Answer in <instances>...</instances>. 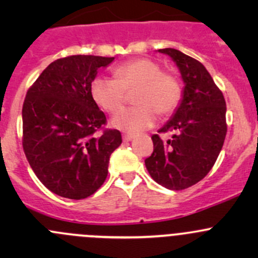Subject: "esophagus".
Instances as JSON below:
<instances>
[{"label":"esophagus","mask_w":258,"mask_h":258,"mask_svg":"<svg viewBox=\"0 0 258 258\" xmlns=\"http://www.w3.org/2000/svg\"><path fill=\"white\" fill-rule=\"evenodd\" d=\"M134 139H135L134 135H123V136H122V140H123L124 142L132 141V140H134Z\"/></svg>","instance_id":"obj_1"}]
</instances>
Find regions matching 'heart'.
Returning <instances> with one entry per match:
<instances>
[{
	"label": "heart",
	"mask_w": 258,
	"mask_h": 258,
	"mask_svg": "<svg viewBox=\"0 0 258 258\" xmlns=\"http://www.w3.org/2000/svg\"><path fill=\"white\" fill-rule=\"evenodd\" d=\"M114 77L97 76L90 87L96 105L106 112H116L125 102V92H133L136 108L118 111L112 117L114 128L137 135L150 128L160 116H168L178 107L182 86L171 72H163L150 58L127 61L114 69Z\"/></svg>",
	"instance_id": "heart-1"
}]
</instances>
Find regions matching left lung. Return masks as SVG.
I'll list each match as a JSON object with an SVG mask.
<instances>
[{"label":"left lung","instance_id":"left-lung-1","mask_svg":"<svg viewBox=\"0 0 258 258\" xmlns=\"http://www.w3.org/2000/svg\"><path fill=\"white\" fill-rule=\"evenodd\" d=\"M158 51L176 62L184 90L176 113L158 131L173 132L172 139L163 142L153 135V152L145 165L157 183L179 191L201 181L215 165L227 132L226 101L201 62L175 48Z\"/></svg>","mask_w":258,"mask_h":258}]
</instances>
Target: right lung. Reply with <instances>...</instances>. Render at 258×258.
I'll use <instances>...</instances> for the list:
<instances>
[{
    "label": "right lung",
    "mask_w": 258,
    "mask_h": 258,
    "mask_svg": "<svg viewBox=\"0 0 258 258\" xmlns=\"http://www.w3.org/2000/svg\"><path fill=\"white\" fill-rule=\"evenodd\" d=\"M113 58L62 57L26 93L23 151L37 178L61 197L82 200L95 194L107 177L111 153L122 144L118 130L105 128L107 119L90 92L97 70Z\"/></svg>",
    "instance_id": "add662e5"
}]
</instances>
